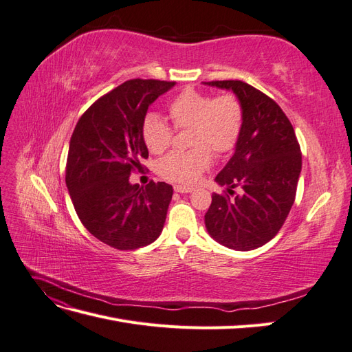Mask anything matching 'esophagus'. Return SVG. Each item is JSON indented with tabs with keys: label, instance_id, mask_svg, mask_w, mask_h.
I'll return each instance as SVG.
<instances>
[{
	"label": "esophagus",
	"instance_id": "obj_1",
	"mask_svg": "<svg viewBox=\"0 0 352 352\" xmlns=\"http://www.w3.org/2000/svg\"><path fill=\"white\" fill-rule=\"evenodd\" d=\"M175 190L179 194H188V192H192V188L182 186V185H175Z\"/></svg>",
	"mask_w": 352,
	"mask_h": 352
}]
</instances>
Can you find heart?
<instances>
[{
  "label": "heart",
  "mask_w": 352,
  "mask_h": 352,
  "mask_svg": "<svg viewBox=\"0 0 352 352\" xmlns=\"http://www.w3.org/2000/svg\"><path fill=\"white\" fill-rule=\"evenodd\" d=\"M176 129L190 127L189 151H175L158 163V173L167 180L192 184L211 164V151L225 155L235 148L242 129V107L233 94L212 98L210 94L185 89L168 104ZM145 145L162 154L172 144L173 129L157 114H148L142 124Z\"/></svg>",
  "instance_id": "heart-1"
}]
</instances>
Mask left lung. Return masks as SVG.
<instances>
[{
    "instance_id": "8db88e82",
    "label": "left lung",
    "mask_w": 352,
    "mask_h": 352,
    "mask_svg": "<svg viewBox=\"0 0 352 352\" xmlns=\"http://www.w3.org/2000/svg\"><path fill=\"white\" fill-rule=\"evenodd\" d=\"M232 91L242 107L235 153L216 176L225 194H212L206 212L210 236L226 248L250 251L276 236L295 201L301 150L294 127L267 95L241 80L202 82Z\"/></svg>"
}]
</instances>
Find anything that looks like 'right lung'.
<instances>
[{"label": "right lung", "mask_w": 352, "mask_h": 352, "mask_svg": "<svg viewBox=\"0 0 352 352\" xmlns=\"http://www.w3.org/2000/svg\"><path fill=\"white\" fill-rule=\"evenodd\" d=\"M175 82L132 79L83 113L69 144L66 185L82 225L117 250H136L163 230L173 188L131 184L148 157L142 124L148 107Z\"/></svg>", "instance_id": "obj_1"}]
</instances>
